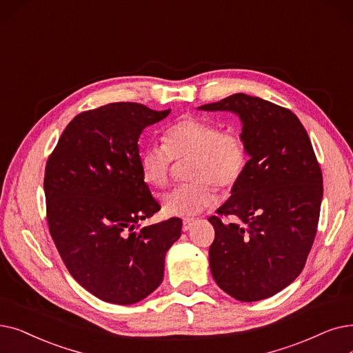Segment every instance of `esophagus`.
I'll list each match as a JSON object with an SVG mask.
<instances>
[{
    "label": "esophagus",
    "mask_w": 353,
    "mask_h": 353,
    "mask_svg": "<svg viewBox=\"0 0 353 353\" xmlns=\"http://www.w3.org/2000/svg\"><path fill=\"white\" fill-rule=\"evenodd\" d=\"M194 222H196L194 218H186V219H183V231H189V229L193 226Z\"/></svg>",
    "instance_id": "esophagus-1"
}]
</instances>
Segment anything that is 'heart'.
Masks as SVG:
<instances>
[{
    "mask_svg": "<svg viewBox=\"0 0 353 353\" xmlns=\"http://www.w3.org/2000/svg\"><path fill=\"white\" fill-rule=\"evenodd\" d=\"M188 177L161 196V208L170 216L188 218L218 202L214 186L232 188L248 165V145L236 130H223L208 119L183 118L163 134V145L151 144L139 157L143 180L151 188H164L173 160H188Z\"/></svg>",
    "mask_w": 353,
    "mask_h": 353,
    "instance_id": "1",
    "label": "heart"
}]
</instances>
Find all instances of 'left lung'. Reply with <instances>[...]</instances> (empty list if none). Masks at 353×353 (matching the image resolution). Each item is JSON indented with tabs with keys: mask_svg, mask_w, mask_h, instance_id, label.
<instances>
[{
	"mask_svg": "<svg viewBox=\"0 0 353 353\" xmlns=\"http://www.w3.org/2000/svg\"><path fill=\"white\" fill-rule=\"evenodd\" d=\"M199 110L236 114L250 156L232 196L209 218L210 272L239 301L268 299L299 277L316 236L323 177L310 139L290 110L256 97L235 94Z\"/></svg>",
	"mask_w": 353,
	"mask_h": 353,
	"instance_id": "8db88e82",
	"label": "left lung"
}]
</instances>
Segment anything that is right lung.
<instances>
[{"label": "right lung", "instance_id": "obj_1", "mask_svg": "<svg viewBox=\"0 0 353 353\" xmlns=\"http://www.w3.org/2000/svg\"><path fill=\"white\" fill-rule=\"evenodd\" d=\"M170 110L115 102L76 115L44 172L46 212L72 277L95 297L121 305L151 294L181 219L140 228L160 210L139 167L143 130Z\"/></svg>", "mask_w": 353, "mask_h": 353}]
</instances>
